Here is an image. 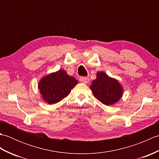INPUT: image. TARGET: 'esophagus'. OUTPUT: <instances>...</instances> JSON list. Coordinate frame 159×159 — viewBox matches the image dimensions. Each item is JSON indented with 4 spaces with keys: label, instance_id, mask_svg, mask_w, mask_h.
I'll list each match as a JSON object with an SVG mask.
<instances>
[{
    "label": "esophagus",
    "instance_id": "esophagus-1",
    "mask_svg": "<svg viewBox=\"0 0 159 159\" xmlns=\"http://www.w3.org/2000/svg\"><path fill=\"white\" fill-rule=\"evenodd\" d=\"M80 80L82 83H85V84H87V83H89V78H87V77H80Z\"/></svg>",
    "mask_w": 159,
    "mask_h": 159
}]
</instances>
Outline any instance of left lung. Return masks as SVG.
I'll use <instances>...</instances> for the list:
<instances>
[{"label":"left lung","instance_id":"obj_1","mask_svg":"<svg viewBox=\"0 0 159 159\" xmlns=\"http://www.w3.org/2000/svg\"><path fill=\"white\" fill-rule=\"evenodd\" d=\"M90 88L96 98L106 105L117 102L122 96V87L117 80L102 72L97 73Z\"/></svg>","mask_w":159,"mask_h":159}]
</instances>
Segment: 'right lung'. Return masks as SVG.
Segmentation results:
<instances>
[{
    "mask_svg": "<svg viewBox=\"0 0 159 159\" xmlns=\"http://www.w3.org/2000/svg\"><path fill=\"white\" fill-rule=\"evenodd\" d=\"M78 80L67 75L63 70L50 74L39 83V89L42 98L48 104H55L67 97Z\"/></svg>",
    "mask_w": 159,
    "mask_h": 159,
    "instance_id": "1",
    "label": "right lung"
}]
</instances>
